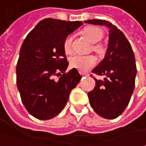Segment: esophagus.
<instances>
[{
  "label": "esophagus",
  "mask_w": 146,
  "mask_h": 146,
  "mask_svg": "<svg viewBox=\"0 0 146 146\" xmlns=\"http://www.w3.org/2000/svg\"><path fill=\"white\" fill-rule=\"evenodd\" d=\"M82 76H86V77H88V76H89V74H87V73H84V74H82Z\"/></svg>",
  "instance_id": "obj_1"
}]
</instances>
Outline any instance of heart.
Masks as SVG:
<instances>
[{"mask_svg":"<svg viewBox=\"0 0 146 146\" xmlns=\"http://www.w3.org/2000/svg\"><path fill=\"white\" fill-rule=\"evenodd\" d=\"M84 35L90 39L92 43H98L103 37V31L96 26H88L83 30ZM73 38L71 35H68L64 40L63 47L66 54H69L73 52L72 46ZM93 49L99 54H102L105 51V48L101 44L93 45ZM97 64V58L93 55H77L73 56L70 58V65L74 68H77L80 72L85 73L90 68H93Z\"/></svg>","mask_w":146,"mask_h":146,"instance_id":"heart-1","label":"heart"}]
</instances>
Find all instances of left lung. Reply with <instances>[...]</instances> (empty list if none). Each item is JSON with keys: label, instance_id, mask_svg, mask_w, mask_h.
Returning a JSON list of instances; mask_svg holds the SVG:
<instances>
[{"label": "left lung", "instance_id": "1", "mask_svg": "<svg viewBox=\"0 0 146 146\" xmlns=\"http://www.w3.org/2000/svg\"><path fill=\"white\" fill-rule=\"evenodd\" d=\"M85 23L105 25L109 29V42L104 59L92 73L105 76L96 81L95 88L88 92L91 107L99 116L115 119L128 106L135 88L136 75L135 59L131 44L125 35L111 22L89 20Z\"/></svg>", "mask_w": 146, "mask_h": 146}]
</instances>
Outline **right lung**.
<instances>
[{
    "instance_id": "1",
    "label": "right lung",
    "mask_w": 146,
    "mask_h": 146,
    "mask_svg": "<svg viewBox=\"0 0 146 146\" xmlns=\"http://www.w3.org/2000/svg\"><path fill=\"white\" fill-rule=\"evenodd\" d=\"M82 25L47 18L30 31L22 44L16 65V84L22 103L31 116L48 120L66 106L82 76L76 68L66 72L68 62L64 39ZM63 74L57 80L54 76Z\"/></svg>"
}]
</instances>
